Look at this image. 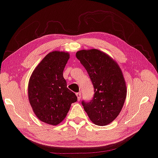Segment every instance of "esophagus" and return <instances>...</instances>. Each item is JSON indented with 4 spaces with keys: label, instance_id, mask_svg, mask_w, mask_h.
<instances>
[{
    "label": "esophagus",
    "instance_id": "esophagus-1",
    "mask_svg": "<svg viewBox=\"0 0 158 158\" xmlns=\"http://www.w3.org/2000/svg\"><path fill=\"white\" fill-rule=\"evenodd\" d=\"M76 95H77V99H78V101H79V100H80V98H81V94L80 93V92H79V93H77Z\"/></svg>",
    "mask_w": 158,
    "mask_h": 158
}]
</instances>
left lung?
<instances>
[{
  "instance_id": "1",
  "label": "left lung",
  "mask_w": 158,
  "mask_h": 158,
  "mask_svg": "<svg viewBox=\"0 0 158 158\" xmlns=\"http://www.w3.org/2000/svg\"><path fill=\"white\" fill-rule=\"evenodd\" d=\"M76 56L88 72L95 92L90 102H82L84 110L93 123L106 126L118 116L126 100L123 72L114 59L98 49H81Z\"/></svg>"
}]
</instances>
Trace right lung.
<instances>
[{
    "mask_svg": "<svg viewBox=\"0 0 158 158\" xmlns=\"http://www.w3.org/2000/svg\"><path fill=\"white\" fill-rule=\"evenodd\" d=\"M69 56L65 52H49L35 67L28 83V98L35 116L52 126L65 118L72 103L77 101L63 77Z\"/></svg>",
    "mask_w": 158,
    "mask_h": 158,
    "instance_id": "1",
    "label": "right lung"
}]
</instances>
